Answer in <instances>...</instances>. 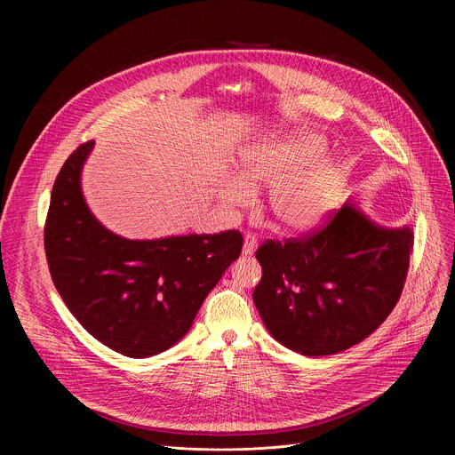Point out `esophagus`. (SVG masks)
Instances as JSON below:
<instances>
[{
    "instance_id": "1",
    "label": "esophagus",
    "mask_w": 455,
    "mask_h": 455,
    "mask_svg": "<svg viewBox=\"0 0 455 455\" xmlns=\"http://www.w3.org/2000/svg\"><path fill=\"white\" fill-rule=\"evenodd\" d=\"M255 248H257V239H255V235L246 234V235H244V241H243V255H251V253L255 251Z\"/></svg>"
}]
</instances>
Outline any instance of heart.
Wrapping results in <instances>:
<instances>
[{"instance_id":"obj_1","label":"heart","mask_w":455,"mask_h":455,"mask_svg":"<svg viewBox=\"0 0 455 455\" xmlns=\"http://www.w3.org/2000/svg\"><path fill=\"white\" fill-rule=\"evenodd\" d=\"M323 144L313 135L268 139L239 156L241 176L221 183L220 198L227 207H246L253 188L268 187L263 209L284 232H304L320 223L330 209L340 171L331 162H318Z\"/></svg>"}]
</instances>
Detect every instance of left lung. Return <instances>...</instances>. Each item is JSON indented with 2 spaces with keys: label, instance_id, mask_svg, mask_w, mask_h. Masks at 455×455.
Listing matches in <instances>:
<instances>
[{
  "label": "left lung",
  "instance_id": "8db88e82",
  "mask_svg": "<svg viewBox=\"0 0 455 455\" xmlns=\"http://www.w3.org/2000/svg\"><path fill=\"white\" fill-rule=\"evenodd\" d=\"M412 244L411 227H381L346 204L307 237L259 246L263 277L253 290L255 307L270 335L295 353L346 351L396 306Z\"/></svg>",
  "mask_w": 455,
  "mask_h": 455
}]
</instances>
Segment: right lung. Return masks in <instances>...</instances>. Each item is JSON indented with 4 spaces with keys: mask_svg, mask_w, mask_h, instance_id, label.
<instances>
[{
    "mask_svg": "<svg viewBox=\"0 0 455 455\" xmlns=\"http://www.w3.org/2000/svg\"><path fill=\"white\" fill-rule=\"evenodd\" d=\"M93 140L64 162L52 188L44 250L52 281L81 326L109 349L148 358L190 330L205 297L241 253L237 230L125 239L88 209L81 174Z\"/></svg>",
    "mask_w": 455,
    "mask_h": 455,
    "instance_id": "right-lung-1",
    "label": "right lung"
}]
</instances>
